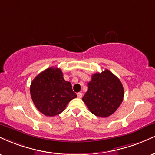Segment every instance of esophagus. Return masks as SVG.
<instances>
[{"label": "esophagus", "mask_w": 155, "mask_h": 155, "mask_svg": "<svg viewBox=\"0 0 155 155\" xmlns=\"http://www.w3.org/2000/svg\"><path fill=\"white\" fill-rule=\"evenodd\" d=\"M82 95L83 94L81 93V92H78L77 93V97H79V98H81V97H82Z\"/></svg>", "instance_id": "esophagus-1"}]
</instances>
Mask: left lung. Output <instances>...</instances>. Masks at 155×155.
I'll list each match as a JSON object with an SVG mask.
<instances>
[{"label": "left lung", "instance_id": "left-lung-1", "mask_svg": "<svg viewBox=\"0 0 155 155\" xmlns=\"http://www.w3.org/2000/svg\"><path fill=\"white\" fill-rule=\"evenodd\" d=\"M87 85L82 101L95 116H110L123 101L124 89L120 80L107 69L93 74Z\"/></svg>", "mask_w": 155, "mask_h": 155}]
</instances>
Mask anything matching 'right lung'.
<instances>
[{
	"instance_id": "right-lung-1",
	"label": "right lung",
	"mask_w": 155,
	"mask_h": 155,
	"mask_svg": "<svg viewBox=\"0 0 155 155\" xmlns=\"http://www.w3.org/2000/svg\"><path fill=\"white\" fill-rule=\"evenodd\" d=\"M30 91L35 107L47 117L59 114L72 99L76 97L71 84L63 79L60 68L54 67L36 76L31 82Z\"/></svg>"
}]
</instances>
